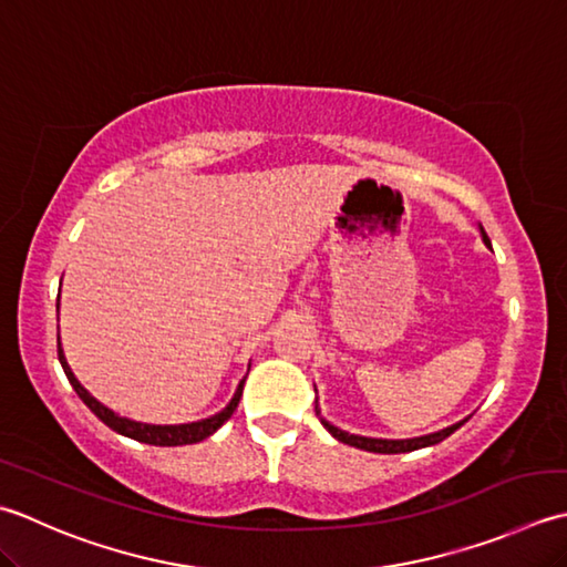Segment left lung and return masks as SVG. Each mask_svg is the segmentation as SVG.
Returning <instances> with one entry per match:
<instances>
[{"label":"left lung","mask_w":567,"mask_h":567,"mask_svg":"<svg viewBox=\"0 0 567 567\" xmlns=\"http://www.w3.org/2000/svg\"><path fill=\"white\" fill-rule=\"evenodd\" d=\"M480 233H482L484 245L489 247V237H487V233H484L482 227H480ZM465 421H467V419H465ZM465 421H460V423H455V425H450V429H443V431L431 433V435L409 437V441H384V437H364V435L344 433V431H340V429H334V425H332V423H328L326 419H320V423L326 425L328 433H330L332 437H338L340 443H344V445H352V447H360V450H369V453H384V455L411 453V450H419V447H429V445L441 443V441H445V437H447L450 433H455V431L460 429V425L465 423Z\"/></svg>","instance_id":"obj_1"}]
</instances>
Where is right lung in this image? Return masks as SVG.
<instances>
[{
    "label": "right lung",
    "instance_id": "add662e5",
    "mask_svg": "<svg viewBox=\"0 0 567 567\" xmlns=\"http://www.w3.org/2000/svg\"><path fill=\"white\" fill-rule=\"evenodd\" d=\"M58 360H61L63 372H65L68 381L73 384L75 394L83 399L85 406L92 413H95L102 423L110 425V429L117 431L120 435L132 437V441L146 443V445H161V447L190 445V443H200V441H205V437H210L219 429V425H223L229 419V415L235 413L237 403L241 399V389H245V379H241L233 401H229L219 413L210 415V419H203V421H195V423H178V425H152V423H138V421H132V419H124V415H117L112 409H107L105 403H100L95 396H90V391L83 384H80V381L73 374V369L68 367V362H65L61 338H58Z\"/></svg>",
    "mask_w": 567,
    "mask_h": 567
}]
</instances>
